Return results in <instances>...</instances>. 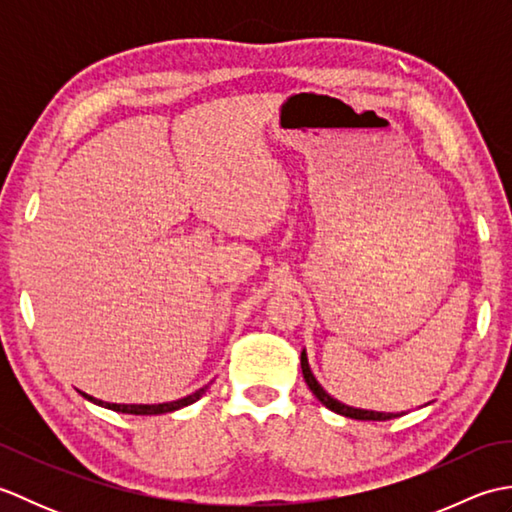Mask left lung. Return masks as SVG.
<instances>
[{"instance_id":"1","label":"left lung","mask_w":512,"mask_h":512,"mask_svg":"<svg viewBox=\"0 0 512 512\" xmlns=\"http://www.w3.org/2000/svg\"><path fill=\"white\" fill-rule=\"evenodd\" d=\"M301 372H303V378H306V383L310 387V391L314 396H317L325 407L341 413V416H347V418H354V420H391V418H398L402 416V413H380V411H367V409H354V407H347L343 405V402L334 400L328 391H325L319 383L317 378L312 376L310 372V365H308V356L306 352H301Z\"/></svg>"}]
</instances>
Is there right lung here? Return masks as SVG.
<instances>
[{"mask_svg":"<svg viewBox=\"0 0 512 512\" xmlns=\"http://www.w3.org/2000/svg\"><path fill=\"white\" fill-rule=\"evenodd\" d=\"M206 389H209V385L198 389V391H195V394H191V396H187V398H180V400H173V402H162V405H114V402L96 400V398H92V396H88V394H83V396L88 398V400H92V402H96V405L107 407V409H112V411L134 413V416H154V413H169V411H176V409H180V407L191 405V402L200 400V398L204 396Z\"/></svg>","mask_w":512,"mask_h":512,"instance_id":"add662e5","label":"right lung"}]
</instances>
